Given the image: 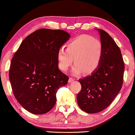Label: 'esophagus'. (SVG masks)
I'll list each match as a JSON object with an SVG mask.
<instances>
[{
    "label": "esophagus",
    "mask_w": 135,
    "mask_h": 135,
    "mask_svg": "<svg viewBox=\"0 0 135 135\" xmlns=\"http://www.w3.org/2000/svg\"><path fill=\"white\" fill-rule=\"evenodd\" d=\"M74 78H69V83H71V82H73V81H74Z\"/></svg>",
    "instance_id": "1"
}]
</instances>
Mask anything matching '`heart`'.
<instances>
[{
  "mask_svg": "<svg viewBox=\"0 0 135 135\" xmlns=\"http://www.w3.org/2000/svg\"><path fill=\"white\" fill-rule=\"evenodd\" d=\"M103 53V45L99 40L88 35H81L68 43L66 49L58 50V66L62 71H67L74 60L76 64L73 69L74 74L83 71L85 74H91L99 67Z\"/></svg>",
  "mask_w": 135,
  "mask_h": 135,
  "instance_id": "obj_1",
  "label": "heart"
}]
</instances>
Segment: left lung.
I'll list each match as a JSON object with an SVG mask.
<instances>
[{
  "mask_svg": "<svg viewBox=\"0 0 135 135\" xmlns=\"http://www.w3.org/2000/svg\"><path fill=\"white\" fill-rule=\"evenodd\" d=\"M98 32L103 48L100 64L91 75L79 79L81 90L77 102L88 113L100 112L110 105L123 83L124 65L120 49L106 31L98 29Z\"/></svg>",
  "mask_w": 135,
  "mask_h": 135,
  "instance_id": "1",
  "label": "left lung"
}]
</instances>
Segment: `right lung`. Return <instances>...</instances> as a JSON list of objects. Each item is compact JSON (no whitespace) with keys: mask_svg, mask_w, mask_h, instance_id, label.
Segmentation results:
<instances>
[{"mask_svg":"<svg viewBox=\"0 0 135 135\" xmlns=\"http://www.w3.org/2000/svg\"><path fill=\"white\" fill-rule=\"evenodd\" d=\"M69 37L62 30L40 29L25 38L15 52L9 70L13 94L31 113L49 112L59 88L67 84L69 78L58 68L57 53Z\"/></svg>","mask_w":135,"mask_h":135,"instance_id":"add662e5","label":"right lung"}]
</instances>
